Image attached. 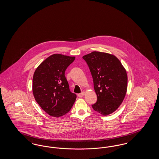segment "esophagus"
Instances as JSON below:
<instances>
[{
    "mask_svg": "<svg viewBox=\"0 0 159 159\" xmlns=\"http://www.w3.org/2000/svg\"><path fill=\"white\" fill-rule=\"evenodd\" d=\"M84 92H81L80 93H78V94H77V96H78V97H79V98H82V97H83V96H84Z\"/></svg>",
    "mask_w": 159,
    "mask_h": 159,
    "instance_id": "esophagus-1",
    "label": "esophagus"
}]
</instances>
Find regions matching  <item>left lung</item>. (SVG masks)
<instances>
[{"instance_id": "1", "label": "left lung", "mask_w": 159, "mask_h": 159, "mask_svg": "<svg viewBox=\"0 0 159 159\" xmlns=\"http://www.w3.org/2000/svg\"><path fill=\"white\" fill-rule=\"evenodd\" d=\"M93 78L97 101L93 109L103 116L114 112L125 97L128 76L120 60L113 54L93 51L85 55Z\"/></svg>"}]
</instances>
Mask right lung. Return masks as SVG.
<instances>
[{"instance_id": "1", "label": "right lung", "mask_w": 159, "mask_h": 159, "mask_svg": "<svg viewBox=\"0 0 159 159\" xmlns=\"http://www.w3.org/2000/svg\"><path fill=\"white\" fill-rule=\"evenodd\" d=\"M75 57L53 54L36 69L32 90L35 100L49 116L59 117L67 113L76 99L69 89L65 71Z\"/></svg>"}]
</instances>
